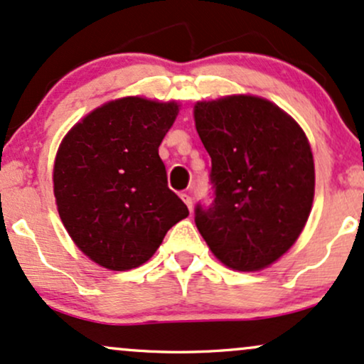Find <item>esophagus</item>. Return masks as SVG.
Masks as SVG:
<instances>
[{
  "mask_svg": "<svg viewBox=\"0 0 364 364\" xmlns=\"http://www.w3.org/2000/svg\"><path fill=\"white\" fill-rule=\"evenodd\" d=\"M181 200L185 201L186 207L190 208V212H191V208H193V198H191V196L188 195V193H181Z\"/></svg>",
  "mask_w": 364,
  "mask_h": 364,
  "instance_id": "esophagus-1",
  "label": "esophagus"
}]
</instances>
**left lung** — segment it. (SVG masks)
<instances>
[{"label":"left lung","instance_id":"1","mask_svg":"<svg viewBox=\"0 0 364 364\" xmlns=\"http://www.w3.org/2000/svg\"><path fill=\"white\" fill-rule=\"evenodd\" d=\"M195 124L212 157V201L195 207L201 237L232 269L266 268L299 239L312 208L309 140L291 117L256 96L198 103Z\"/></svg>","mask_w":364,"mask_h":364}]
</instances>
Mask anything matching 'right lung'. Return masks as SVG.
I'll list each match as a JSON object with an SVG mask.
<instances>
[{
    "label": "right lung",
    "mask_w": 364,
    "mask_h": 364,
    "mask_svg": "<svg viewBox=\"0 0 364 364\" xmlns=\"http://www.w3.org/2000/svg\"><path fill=\"white\" fill-rule=\"evenodd\" d=\"M176 103L122 98L91 112L55 156L54 195L76 246L103 268L144 264L166 232L188 217L168 188L159 146Z\"/></svg>",
    "instance_id": "obj_1"
}]
</instances>
